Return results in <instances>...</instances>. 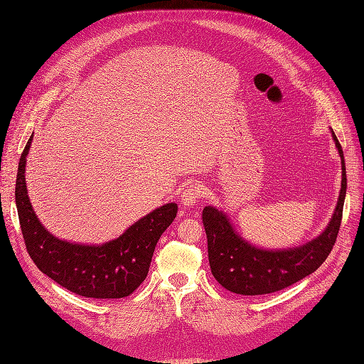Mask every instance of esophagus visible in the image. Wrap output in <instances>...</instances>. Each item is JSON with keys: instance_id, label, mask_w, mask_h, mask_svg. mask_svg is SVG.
Listing matches in <instances>:
<instances>
[{"instance_id": "esophagus-1", "label": "esophagus", "mask_w": 364, "mask_h": 364, "mask_svg": "<svg viewBox=\"0 0 364 364\" xmlns=\"http://www.w3.org/2000/svg\"><path fill=\"white\" fill-rule=\"evenodd\" d=\"M205 190H206L205 186H203L202 183H199V181L188 183V184L184 187L183 193H181V202H183V205L192 208V206L198 202V199H200V198L205 196Z\"/></svg>"}]
</instances>
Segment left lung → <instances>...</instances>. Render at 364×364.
<instances>
[{"label": "left lung", "instance_id": "1", "mask_svg": "<svg viewBox=\"0 0 364 364\" xmlns=\"http://www.w3.org/2000/svg\"><path fill=\"white\" fill-rule=\"evenodd\" d=\"M342 159V186L335 214L317 239L286 251H264L239 237L227 217L213 206H205L202 223L208 239V259L215 280L239 295H265L282 291L314 273L326 261L336 242L343 199L347 192L346 162L342 147L332 132Z\"/></svg>", "mask_w": 364, "mask_h": 364}]
</instances>
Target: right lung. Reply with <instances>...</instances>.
Returning <instances> with one entry per match:
<instances>
[{
    "mask_svg": "<svg viewBox=\"0 0 364 364\" xmlns=\"http://www.w3.org/2000/svg\"><path fill=\"white\" fill-rule=\"evenodd\" d=\"M28 140L16 177L18 223L32 261L65 289L85 298L118 299L136 291L149 273L156 243L178 213L177 203H166L139 220L128 230L102 246L75 245L55 239L38 221L25 183Z\"/></svg>",
    "mask_w": 364,
    "mask_h": 364,
    "instance_id": "add662e5",
    "label": "right lung"
}]
</instances>
